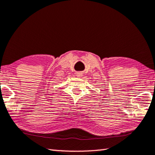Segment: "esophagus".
Masks as SVG:
<instances>
[{"label":"esophagus","mask_w":155,"mask_h":155,"mask_svg":"<svg viewBox=\"0 0 155 155\" xmlns=\"http://www.w3.org/2000/svg\"><path fill=\"white\" fill-rule=\"evenodd\" d=\"M77 76L78 77H82V73H81V72H77Z\"/></svg>","instance_id":"1"}]
</instances>
